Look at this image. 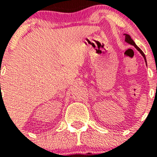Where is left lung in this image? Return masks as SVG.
Listing matches in <instances>:
<instances>
[{
    "label": "left lung",
    "mask_w": 157,
    "mask_h": 157,
    "mask_svg": "<svg viewBox=\"0 0 157 157\" xmlns=\"http://www.w3.org/2000/svg\"><path fill=\"white\" fill-rule=\"evenodd\" d=\"M124 35H125V41H126V42H127V43H128V44H130V45H134V46L135 47V48H137V49H138V51H139V52H140V53H141V55H142V56H143V57H144V59H145V63H146V58H145V54H144V52H142V51H141V48H140L138 46V45H136V44H135V42H134V41H133V39H132V38H131V37H130V36L129 35V34H124Z\"/></svg>",
    "instance_id": "1"
}]
</instances>
